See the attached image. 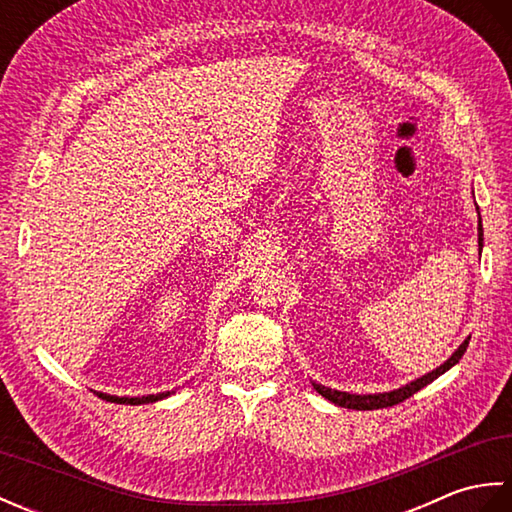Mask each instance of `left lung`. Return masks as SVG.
Segmentation results:
<instances>
[{
	"label": "left lung",
	"instance_id": "8db88e82",
	"mask_svg": "<svg viewBox=\"0 0 512 512\" xmlns=\"http://www.w3.org/2000/svg\"><path fill=\"white\" fill-rule=\"evenodd\" d=\"M477 244H480V248L484 246L482 220H480V224H477ZM469 341H471V336L458 347V350H455V352L451 354V358H449L447 363H442L440 367L433 369V372L416 378V380H413V383H409V385H405V387H400V389L385 391V394H363V396H361V394H347V391H336V389H330V387H323V385H319V383H312V385H314V389H317L323 398H328L330 402H334V405L345 407V409L369 411V409L391 407V405H398V402H402V400H407L409 396L416 394V391H420L422 387H427L429 383H433V380H436L438 376H442L444 372H447V369H451V367H453L455 363H458L460 358L464 356L466 347H469Z\"/></svg>",
	"mask_w": 512,
	"mask_h": 512
}]
</instances>
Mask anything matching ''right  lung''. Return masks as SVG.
<instances>
[{"instance_id": "obj_1", "label": "right lung", "mask_w": 512, "mask_h": 512, "mask_svg": "<svg viewBox=\"0 0 512 512\" xmlns=\"http://www.w3.org/2000/svg\"><path fill=\"white\" fill-rule=\"evenodd\" d=\"M171 396V391H162V394H149V396H138V398H127V396H110V394H99V398L110 400V402H118V405H147V402H156Z\"/></svg>"}]
</instances>
